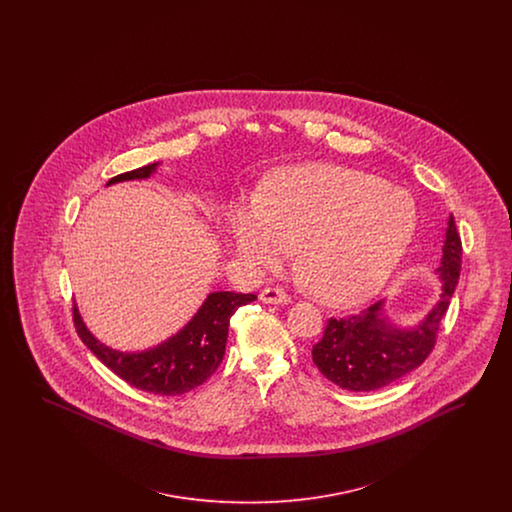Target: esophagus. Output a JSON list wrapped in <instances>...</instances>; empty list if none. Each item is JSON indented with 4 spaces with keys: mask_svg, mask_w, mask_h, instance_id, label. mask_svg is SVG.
I'll list each match as a JSON object with an SVG mask.
<instances>
[{
    "mask_svg": "<svg viewBox=\"0 0 512 512\" xmlns=\"http://www.w3.org/2000/svg\"><path fill=\"white\" fill-rule=\"evenodd\" d=\"M259 297H261L263 303H268V305H288V303H292V297L288 293L278 290V288H267V290L261 292Z\"/></svg>",
    "mask_w": 512,
    "mask_h": 512,
    "instance_id": "esophagus-1",
    "label": "esophagus"
}]
</instances>
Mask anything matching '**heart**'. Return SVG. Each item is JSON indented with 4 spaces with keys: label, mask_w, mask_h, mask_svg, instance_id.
I'll return each mask as SVG.
<instances>
[{
    "label": "heart",
    "mask_w": 512,
    "mask_h": 512,
    "mask_svg": "<svg viewBox=\"0 0 512 512\" xmlns=\"http://www.w3.org/2000/svg\"><path fill=\"white\" fill-rule=\"evenodd\" d=\"M413 195L338 165L307 163L274 172L261 197L234 203L230 242L255 274L280 267L297 245L307 290L332 307L380 292L413 244Z\"/></svg>",
    "instance_id": "obj_1"
}]
</instances>
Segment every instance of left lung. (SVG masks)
Returning a JSON list of instances; mask_svg holds the SVG:
<instances>
[{
	"label": "left lung",
	"mask_w": 512,
	"mask_h": 512,
	"mask_svg": "<svg viewBox=\"0 0 512 512\" xmlns=\"http://www.w3.org/2000/svg\"><path fill=\"white\" fill-rule=\"evenodd\" d=\"M441 253L439 299L413 326L397 324L386 299L359 315L328 320L322 340L313 347V361L330 382L349 391L380 390L426 361L461 272L463 245L453 215L447 219Z\"/></svg>",
	"instance_id": "obj_1"
}]
</instances>
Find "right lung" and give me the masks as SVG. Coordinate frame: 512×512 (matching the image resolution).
Here are the masks:
<instances>
[{"mask_svg": "<svg viewBox=\"0 0 512 512\" xmlns=\"http://www.w3.org/2000/svg\"><path fill=\"white\" fill-rule=\"evenodd\" d=\"M161 163H151L142 169L124 172L107 182V186L147 180ZM257 295L253 293L211 292L194 317L190 318L176 334L153 347L142 351H121L99 341L78 307L74 305V326L80 340L119 378L138 390L157 395H182L201 386L217 368L224 357L228 326L232 315Z\"/></svg>", "mask_w": 512, "mask_h": 512, "instance_id": "add662e5", "label": "right lung"}]
</instances>
